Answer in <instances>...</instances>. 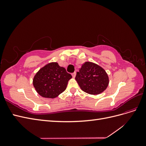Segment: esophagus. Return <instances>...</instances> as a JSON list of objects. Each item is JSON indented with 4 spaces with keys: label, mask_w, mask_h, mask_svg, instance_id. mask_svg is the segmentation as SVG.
<instances>
[{
    "label": "esophagus",
    "mask_w": 146,
    "mask_h": 146,
    "mask_svg": "<svg viewBox=\"0 0 146 146\" xmlns=\"http://www.w3.org/2000/svg\"><path fill=\"white\" fill-rule=\"evenodd\" d=\"M72 77H73V78H75V77H76V72H73V73L72 74Z\"/></svg>",
    "instance_id": "34e87169"
}]
</instances>
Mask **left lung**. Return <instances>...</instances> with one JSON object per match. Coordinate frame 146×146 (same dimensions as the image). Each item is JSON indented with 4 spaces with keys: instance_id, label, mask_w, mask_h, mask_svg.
<instances>
[{
    "instance_id": "obj_1",
    "label": "left lung",
    "mask_w": 146,
    "mask_h": 146,
    "mask_svg": "<svg viewBox=\"0 0 146 146\" xmlns=\"http://www.w3.org/2000/svg\"><path fill=\"white\" fill-rule=\"evenodd\" d=\"M75 78L84 92L93 95L104 91L109 83L108 76L105 70L91 62L84 63Z\"/></svg>"
}]
</instances>
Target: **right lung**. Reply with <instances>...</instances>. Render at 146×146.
Segmentation results:
<instances>
[{
  "mask_svg": "<svg viewBox=\"0 0 146 146\" xmlns=\"http://www.w3.org/2000/svg\"><path fill=\"white\" fill-rule=\"evenodd\" d=\"M72 76L57 63H50L39 69L33 84L38 93L43 98L54 99L66 90Z\"/></svg>",
  "mask_w": 146,
  "mask_h": 146,
  "instance_id": "add662e5",
  "label": "right lung"
}]
</instances>
